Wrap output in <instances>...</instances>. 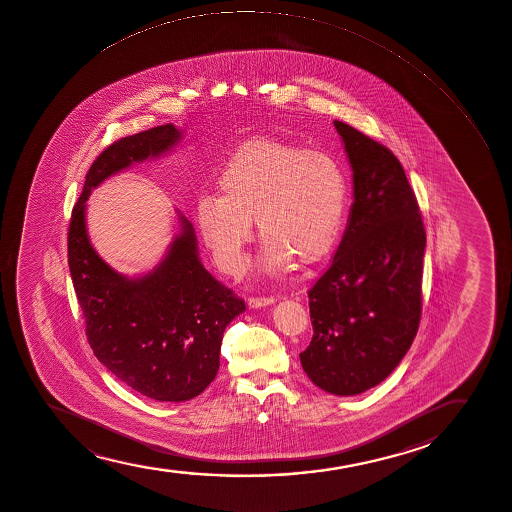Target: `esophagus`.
<instances>
[{
	"label": "esophagus",
	"instance_id": "34e87169",
	"mask_svg": "<svg viewBox=\"0 0 512 512\" xmlns=\"http://www.w3.org/2000/svg\"><path fill=\"white\" fill-rule=\"evenodd\" d=\"M275 300H277L275 297H249L247 304H249V307H253V309H258V307H266L275 304Z\"/></svg>",
	"mask_w": 512,
	"mask_h": 512
}]
</instances>
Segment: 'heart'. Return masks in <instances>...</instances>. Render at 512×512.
Masks as SVG:
<instances>
[{"instance_id":"1","label":"heart","mask_w":512,"mask_h":512,"mask_svg":"<svg viewBox=\"0 0 512 512\" xmlns=\"http://www.w3.org/2000/svg\"><path fill=\"white\" fill-rule=\"evenodd\" d=\"M220 194L203 193L194 218L201 239L222 270L244 263L261 237V268L282 273L295 261L316 265L335 251L345 227L348 179L340 162L321 150L256 140L230 155L217 177Z\"/></svg>"}]
</instances>
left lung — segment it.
<instances>
[{"mask_svg": "<svg viewBox=\"0 0 512 512\" xmlns=\"http://www.w3.org/2000/svg\"><path fill=\"white\" fill-rule=\"evenodd\" d=\"M353 172V203L333 263L309 290L314 333L300 364L318 388H374L412 347L422 316L425 227L400 160L335 121Z\"/></svg>", "mask_w": 512, "mask_h": 512, "instance_id": "1", "label": "left lung"}]
</instances>
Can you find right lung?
<instances>
[{
    "label": "right lung",
    "mask_w": 512,
    "mask_h": 512,
    "mask_svg": "<svg viewBox=\"0 0 512 512\" xmlns=\"http://www.w3.org/2000/svg\"><path fill=\"white\" fill-rule=\"evenodd\" d=\"M181 138L169 123L109 145L90 165L68 229L71 280L95 357L143 396L176 403L215 379L225 328L246 304L201 265L193 224L183 215L181 232L150 273L128 278L112 270L90 244L85 201L107 177L164 155Z\"/></svg>",
    "instance_id": "right-lung-1"
}]
</instances>
